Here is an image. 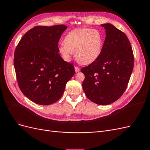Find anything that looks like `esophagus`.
<instances>
[{"label": "esophagus", "mask_w": 150, "mask_h": 150, "mask_svg": "<svg viewBox=\"0 0 150 150\" xmlns=\"http://www.w3.org/2000/svg\"><path fill=\"white\" fill-rule=\"evenodd\" d=\"M74 69H75V71L76 72H79L80 71V68L79 67H75Z\"/></svg>", "instance_id": "1"}]
</instances>
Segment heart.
I'll use <instances>...</instances> for the list:
<instances>
[{"instance_id":"b5f03b06","label":"heart","mask_w":150,"mask_h":150,"mask_svg":"<svg viewBox=\"0 0 150 150\" xmlns=\"http://www.w3.org/2000/svg\"><path fill=\"white\" fill-rule=\"evenodd\" d=\"M59 47V52L66 60L75 52L76 60L82 64H89L100 56L104 45L103 34L98 29L78 28L68 33Z\"/></svg>"}]
</instances>
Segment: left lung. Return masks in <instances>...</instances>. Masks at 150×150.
<instances>
[{
    "label": "left lung",
    "mask_w": 150,
    "mask_h": 150,
    "mask_svg": "<svg viewBox=\"0 0 150 150\" xmlns=\"http://www.w3.org/2000/svg\"><path fill=\"white\" fill-rule=\"evenodd\" d=\"M101 26L106 35L102 52L81 72L85 76L83 88L86 96L94 103L107 105L125 93L133 69L134 56L123 32L109 23Z\"/></svg>",
    "instance_id": "left-lung-1"
}]
</instances>
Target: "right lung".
I'll list each match as a JSON object with an SVG mask.
<instances>
[{"mask_svg":"<svg viewBox=\"0 0 150 150\" xmlns=\"http://www.w3.org/2000/svg\"><path fill=\"white\" fill-rule=\"evenodd\" d=\"M66 29L64 25L35 26L16 48L13 65L18 85L36 104L49 105L58 101L75 74L73 64L59 54L58 42Z\"/></svg>","mask_w":150,"mask_h":150,"instance_id":"add662e5","label":"right lung"}]
</instances>
